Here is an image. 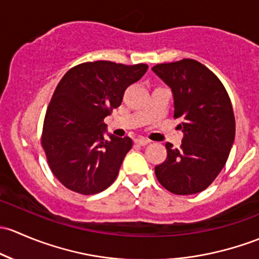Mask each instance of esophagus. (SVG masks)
I'll list each match as a JSON object with an SVG mask.
<instances>
[{
	"label": "esophagus",
	"mask_w": 259,
	"mask_h": 259,
	"mask_svg": "<svg viewBox=\"0 0 259 259\" xmlns=\"http://www.w3.org/2000/svg\"><path fill=\"white\" fill-rule=\"evenodd\" d=\"M149 142H151V141L147 140V138H145V137H138L135 140V143H137V145H140V146H146V145H148Z\"/></svg>",
	"instance_id": "esophagus-1"
}]
</instances>
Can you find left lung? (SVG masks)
Here are the masks:
<instances>
[{
	"mask_svg": "<svg viewBox=\"0 0 259 259\" xmlns=\"http://www.w3.org/2000/svg\"><path fill=\"white\" fill-rule=\"evenodd\" d=\"M152 71L169 87L175 117L182 122L180 148L167 142V158L154 167L158 182L175 194L204 191L227 162L236 122L222 82L198 61L185 58L161 63Z\"/></svg>",
	"mask_w": 259,
	"mask_h": 259,
	"instance_id": "8db88e82",
	"label": "left lung"
}]
</instances>
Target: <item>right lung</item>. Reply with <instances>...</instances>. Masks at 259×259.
Instances as JSON below:
<instances>
[{
  "instance_id": "1",
  "label": "right lung",
  "mask_w": 259,
  "mask_h": 259,
  "mask_svg": "<svg viewBox=\"0 0 259 259\" xmlns=\"http://www.w3.org/2000/svg\"><path fill=\"white\" fill-rule=\"evenodd\" d=\"M147 68L145 63L96 61L81 63L62 77L47 108L41 142L51 170L66 188L96 194L114 182L132 140L111 133L105 139L103 119Z\"/></svg>"
}]
</instances>
